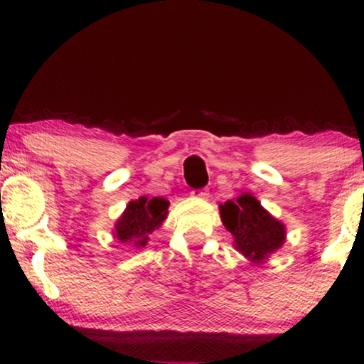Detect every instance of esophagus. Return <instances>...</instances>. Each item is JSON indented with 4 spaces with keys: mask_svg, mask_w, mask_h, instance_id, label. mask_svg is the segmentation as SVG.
Segmentation results:
<instances>
[{
    "mask_svg": "<svg viewBox=\"0 0 364 364\" xmlns=\"http://www.w3.org/2000/svg\"><path fill=\"white\" fill-rule=\"evenodd\" d=\"M191 195L196 196V198H208V191L207 190H193Z\"/></svg>",
    "mask_w": 364,
    "mask_h": 364,
    "instance_id": "1",
    "label": "esophagus"
}]
</instances>
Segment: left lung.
I'll return each instance as SVG.
<instances>
[{"instance_id": "obj_1", "label": "left lung", "mask_w": 364, "mask_h": 364, "mask_svg": "<svg viewBox=\"0 0 364 364\" xmlns=\"http://www.w3.org/2000/svg\"><path fill=\"white\" fill-rule=\"evenodd\" d=\"M220 219L235 236V248L253 263L267 260L286 241L284 224L270 215L250 193L220 205Z\"/></svg>"}]
</instances>
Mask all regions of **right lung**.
<instances>
[{"label":"right lung","instance_id":"1","mask_svg":"<svg viewBox=\"0 0 364 364\" xmlns=\"http://www.w3.org/2000/svg\"><path fill=\"white\" fill-rule=\"evenodd\" d=\"M168 207L169 202L162 196H140L139 200H133L114 225V237L119 243L144 248L149 235L161 228L162 220L168 217Z\"/></svg>","mask_w":364,"mask_h":364}]
</instances>
